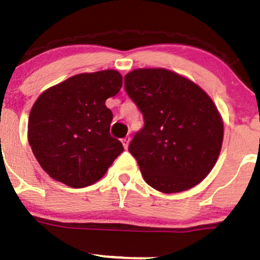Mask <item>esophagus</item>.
<instances>
[{
  "label": "esophagus",
  "mask_w": 260,
  "mask_h": 260,
  "mask_svg": "<svg viewBox=\"0 0 260 260\" xmlns=\"http://www.w3.org/2000/svg\"><path fill=\"white\" fill-rule=\"evenodd\" d=\"M129 142H131V138H129V137H124V138H123V140H122V143H123V146H124L125 150H127L128 146H129Z\"/></svg>",
  "instance_id": "34e87169"
}]
</instances>
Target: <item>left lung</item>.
I'll return each mask as SVG.
<instances>
[{
    "mask_svg": "<svg viewBox=\"0 0 260 260\" xmlns=\"http://www.w3.org/2000/svg\"><path fill=\"white\" fill-rule=\"evenodd\" d=\"M124 89L145 119L128 150L146 183L166 194L200 184L217 162L223 141L222 117L210 95L166 69L133 70Z\"/></svg>",
    "mask_w": 260,
    "mask_h": 260,
    "instance_id": "1",
    "label": "left lung"
}]
</instances>
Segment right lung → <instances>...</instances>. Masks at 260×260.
Segmentation results:
<instances>
[{"label": "right lung", "mask_w": 260, "mask_h": 260, "mask_svg": "<svg viewBox=\"0 0 260 260\" xmlns=\"http://www.w3.org/2000/svg\"><path fill=\"white\" fill-rule=\"evenodd\" d=\"M115 70L75 75L43 91L32 105L27 141L43 170L71 188L105 175L123 146L109 135L113 113L105 102L123 85Z\"/></svg>", "instance_id": "obj_1"}]
</instances>
